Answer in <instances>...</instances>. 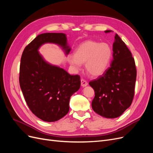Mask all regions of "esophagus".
Instances as JSON below:
<instances>
[{
    "label": "esophagus",
    "mask_w": 153,
    "mask_h": 153,
    "mask_svg": "<svg viewBox=\"0 0 153 153\" xmlns=\"http://www.w3.org/2000/svg\"><path fill=\"white\" fill-rule=\"evenodd\" d=\"M87 85H88V83L87 82H86V80H85L84 79H81V85L83 87L87 86Z\"/></svg>",
    "instance_id": "1"
}]
</instances>
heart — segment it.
Segmentation results:
<instances>
[{
  "label": "heart",
  "instance_id": "obj_1",
  "mask_svg": "<svg viewBox=\"0 0 153 153\" xmlns=\"http://www.w3.org/2000/svg\"><path fill=\"white\" fill-rule=\"evenodd\" d=\"M112 56L110 46L105 43L87 41L79 45L75 55H69L68 61L76 69H80L85 63L87 72L92 76H99L108 68Z\"/></svg>",
  "mask_w": 153,
  "mask_h": 153
}]
</instances>
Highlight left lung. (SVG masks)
<instances>
[{"label": "left lung", "instance_id": "1", "mask_svg": "<svg viewBox=\"0 0 153 153\" xmlns=\"http://www.w3.org/2000/svg\"><path fill=\"white\" fill-rule=\"evenodd\" d=\"M112 55L110 67L103 75L89 82L95 92L92 109L101 116L110 119L119 117L130 106L137 77L135 60L117 34L113 43Z\"/></svg>", "mask_w": 153, "mask_h": 153}]
</instances>
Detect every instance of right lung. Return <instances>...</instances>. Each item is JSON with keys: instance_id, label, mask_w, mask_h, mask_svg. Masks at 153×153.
Instances as JSON below:
<instances>
[{"instance_id": "obj_1", "label": "right lung", "mask_w": 153, "mask_h": 153, "mask_svg": "<svg viewBox=\"0 0 153 153\" xmlns=\"http://www.w3.org/2000/svg\"><path fill=\"white\" fill-rule=\"evenodd\" d=\"M62 47L66 54L71 48L63 33L38 35L25 48L20 66L19 82L29 108L46 122L57 121L68 113L69 99L80 87L79 75H71L64 69L45 61L38 50L45 43Z\"/></svg>"}]
</instances>
